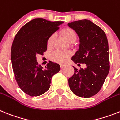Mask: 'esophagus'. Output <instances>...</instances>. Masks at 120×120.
<instances>
[{"label":"esophagus","mask_w":120,"mask_h":120,"mask_svg":"<svg viewBox=\"0 0 120 120\" xmlns=\"http://www.w3.org/2000/svg\"><path fill=\"white\" fill-rule=\"evenodd\" d=\"M65 66H66V64H60V67H61V68H63Z\"/></svg>","instance_id":"obj_1"}]
</instances>
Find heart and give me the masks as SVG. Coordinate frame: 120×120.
<instances>
[{
    "label": "heart",
    "instance_id": "obj_1",
    "mask_svg": "<svg viewBox=\"0 0 120 120\" xmlns=\"http://www.w3.org/2000/svg\"><path fill=\"white\" fill-rule=\"evenodd\" d=\"M61 34L69 43L74 42L77 38V34L75 31L70 27H66L63 28L61 31ZM54 41V35H50L47 40V46L48 48H51L52 47ZM70 52L55 51L50 53L49 57L52 61L54 62L63 63H64L70 57Z\"/></svg>",
    "mask_w": 120,
    "mask_h": 120
}]
</instances>
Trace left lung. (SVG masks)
Segmentation results:
<instances>
[{
  "mask_svg": "<svg viewBox=\"0 0 120 120\" xmlns=\"http://www.w3.org/2000/svg\"><path fill=\"white\" fill-rule=\"evenodd\" d=\"M68 26L75 31L80 43L72 60L86 64V69L73 66L74 74L69 79V86L76 95L91 97L100 90L110 69L108 38L103 30L89 20L72 22Z\"/></svg>",
  "mask_w": 120,
  "mask_h": 120,
  "instance_id": "obj_1",
  "label": "left lung"
}]
</instances>
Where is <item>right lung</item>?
I'll list each match as a JSON object with an SVG mask.
<instances>
[{
	"label": "right lung",
	"instance_id": "obj_1",
	"mask_svg": "<svg viewBox=\"0 0 120 120\" xmlns=\"http://www.w3.org/2000/svg\"><path fill=\"white\" fill-rule=\"evenodd\" d=\"M62 23L34 19L23 26L14 37L11 52L14 77L20 88L30 96L45 93L51 86L52 76L60 71V65L51 61L43 69L36 56L46 51L48 38Z\"/></svg>",
	"mask_w": 120,
	"mask_h": 120
}]
</instances>
